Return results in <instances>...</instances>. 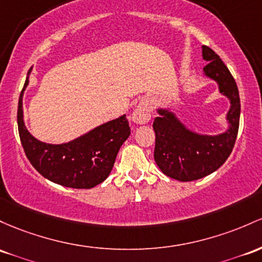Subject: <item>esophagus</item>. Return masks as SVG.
I'll return each mask as SVG.
<instances>
[{
  "mask_svg": "<svg viewBox=\"0 0 262 262\" xmlns=\"http://www.w3.org/2000/svg\"><path fill=\"white\" fill-rule=\"evenodd\" d=\"M132 120L136 124H146L150 120V108L146 103H139L132 113Z\"/></svg>",
  "mask_w": 262,
  "mask_h": 262,
  "instance_id": "esophagus-1",
  "label": "esophagus"
}]
</instances>
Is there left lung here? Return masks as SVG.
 I'll list each match as a JSON object with an SVG mask.
<instances>
[{
    "label": "left lung",
    "instance_id": "left-lung-1",
    "mask_svg": "<svg viewBox=\"0 0 262 262\" xmlns=\"http://www.w3.org/2000/svg\"><path fill=\"white\" fill-rule=\"evenodd\" d=\"M208 62L203 74L217 83L219 92L230 102L226 113L228 129L219 134H201L186 126L171 108H158L154 119V159L164 174L179 182H192L214 173L234 148L240 120V97L231 73L211 48L203 46Z\"/></svg>",
    "mask_w": 262,
    "mask_h": 262
}]
</instances>
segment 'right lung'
I'll return each mask as SVG.
<instances>
[{
    "label": "right lung",
    "mask_w": 262,
    "mask_h": 262,
    "mask_svg": "<svg viewBox=\"0 0 262 262\" xmlns=\"http://www.w3.org/2000/svg\"><path fill=\"white\" fill-rule=\"evenodd\" d=\"M31 72L32 68L27 73L17 111L19 138L28 160L46 179L67 188L91 189L103 183L113 169L120 146L130 136L125 114L68 143L41 142L28 132L24 120V93Z\"/></svg>",
    "instance_id": "right-lung-1"
}]
</instances>
